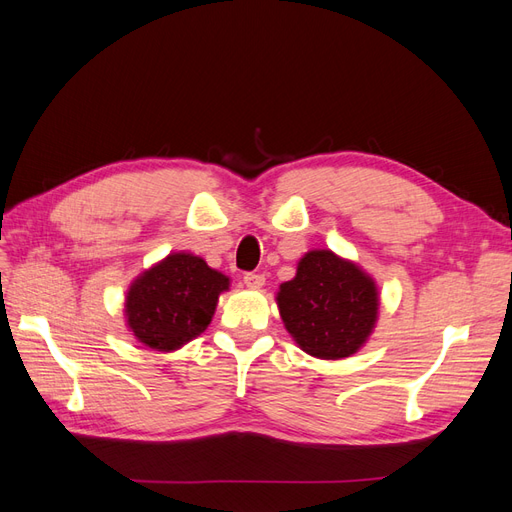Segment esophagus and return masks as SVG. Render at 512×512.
Segmentation results:
<instances>
[{"label":"esophagus","mask_w":512,"mask_h":512,"mask_svg":"<svg viewBox=\"0 0 512 512\" xmlns=\"http://www.w3.org/2000/svg\"><path fill=\"white\" fill-rule=\"evenodd\" d=\"M243 284H245L247 288H260V286H265V275H262V273H245V275H243Z\"/></svg>","instance_id":"1"}]
</instances>
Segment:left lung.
<instances>
[{"label": "left lung", "instance_id": "8db88e82", "mask_svg": "<svg viewBox=\"0 0 512 512\" xmlns=\"http://www.w3.org/2000/svg\"><path fill=\"white\" fill-rule=\"evenodd\" d=\"M277 305L294 342L318 359L359 350L378 318L374 280L329 250L307 252L297 277L280 286Z\"/></svg>", "mask_w": 512, "mask_h": 512}]
</instances>
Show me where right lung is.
Returning a JSON list of instances; mask_svg holds the SVG:
<instances>
[{
    "label": "right lung",
    "mask_w": 512,
    "mask_h": 512,
    "mask_svg": "<svg viewBox=\"0 0 512 512\" xmlns=\"http://www.w3.org/2000/svg\"><path fill=\"white\" fill-rule=\"evenodd\" d=\"M228 277L192 254H170L130 286L128 327L138 342L170 352L207 329Z\"/></svg>",
    "instance_id": "right-lung-1"
}]
</instances>
